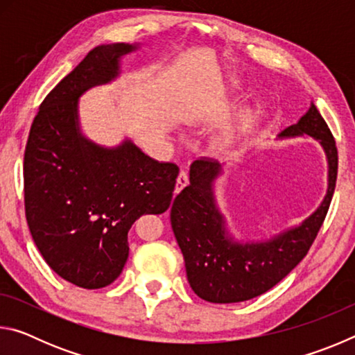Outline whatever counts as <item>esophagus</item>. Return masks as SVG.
Returning <instances> with one entry per match:
<instances>
[{
  "instance_id": "1",
  "label": "esophagus",
  "mask_w": 355,
  "mask_h": 355,
  "mask_svg": "<svg viewBox=\"0 0 355 355\" xmlns=\"http://www.w3.org/2000/svg\"><path fill=\"white\" fill-rule=\"evenodd\" d=\"M188 183H189V178H188V173H186L184 171H182L178 173V177H177V186H175V192H180L182 191L184 186H188Z\"/></svg>"
}]
</instances>
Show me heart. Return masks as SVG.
<instances>
[{"mask_svg":"<svg viewBox=\"0 0 355 355\" xmlns=\"http://www.w3.org/2000/svg\"><path fill=\"white\" fill-rule=\"evenodd\" d=\"M235 137H236V131H233V133H230V135H227V136L222 137V142L227 144V146H228V144L233 142V139H235Z\"/></svg>","mask_w":355,"mask_h":355,"instance_id":"heart-1","label":"heart"}]
</instances>
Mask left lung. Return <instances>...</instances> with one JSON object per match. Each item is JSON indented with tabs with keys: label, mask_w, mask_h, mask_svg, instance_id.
<instances>
[{
	"label": "left lung",
	"mask_w": 355,
	"mask_h": 355,
	"mask_svg": "<svg viewBox=\"0 0 355 355\" xmlns=\"http://www.w3.org/2000/svg\"><path fill=\"white\" fill-rule=\"evenodd\" d=\"M307 135L320 141L329 163V188L322 203L299 227L268 241L238 243L228 235L225 218L214 200L213 182L220 173L218 161L200 158L191 164L189 184L171 208L173 235L182 249L186 275L197 296L213 304L243 302L260 296L286 277L307 255L332 200L338 152L335 139L316 106L285 128L279 137Z\"/></svg>",
	"instance_id": "left-lung-1"
}]
</instances>
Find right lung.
<instances>
[{
	"label": "right lung",
	"mask_w": 355,
	"mask_h": 355,
	"mask_svg": "<svg viewBox=\"0 0 355 355\" xmlns=\"http://www.w3.org/2000/svg\"><path fill=\"white\" fill-rule=\"evenodd\" d=\"M136 45H100L42 101L25 150V211L35 245L64 280L97 290L128 258V230L171 207L178 166L150 158L131 141L114 148L86 139L78 98L119 75Z\"/></svg>",
	"instance_id": "obj_1"
}]
</instances>
